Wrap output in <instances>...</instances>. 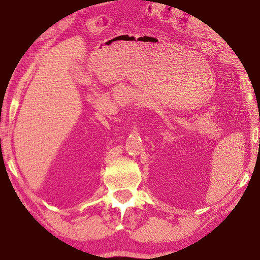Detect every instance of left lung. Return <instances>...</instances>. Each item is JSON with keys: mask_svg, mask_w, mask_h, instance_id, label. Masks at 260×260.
Returning a JSON list of instances; mask_svg holds the SVG:
<instances>
[{"mask_svg": "<svg viewBox=\"0 0 260 260\" xmlns=\"http://www.w3.org/2000/svg\"><path fill=\"white\" fill-rule=\"evenodd\" d=\"M259 146H260V140H259Z\"/></svg>", "mask_w": 260, "mask_h": 260, "instance_id": "8db88e82", "label": "left lung"}]
</instances>
